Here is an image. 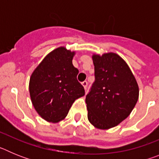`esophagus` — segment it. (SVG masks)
Wrapping results in <instances>:
<instances>
[{
  "instance_id": "34e87169",
  "label": "esophagus",
  "mask_w": 159,
  "mask_h": 159,
  "mask_svg": "<svg viewBox=\"0 0 159 159\" xmlns=\"http://www.w3.org/2000/svg\"><path fill=\"white\" fill-rule=\"evenodd\" d=\"M88 81H84V82H82V85L83 86H84V88H85V89H87V88H88Z\"/></svg>"
}]
</instances>
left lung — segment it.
I'll return each mask as SVG.
<instances>
[{"label": "left lung", "instance_id": "left-lung-1", "mask_svg": "<svg viewBox=\"0 0 159 159\" xmlns=\"http://www.w3.org/2000/svg\"><path fill=\"white\" fill-rule=\"evenodd\" d=\"M95 81L86 95L88 120L106 130L127 119L139 99V86L124 60L116 53L92 57Z\"/></svg>", "mask_w": 159, "mask_h": 159}]
</instances>
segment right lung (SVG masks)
Wrapping results in <instances>:
<instances>
[{
  "instance_id": "add662e5",
  "label": "right lung",
  "mask_w": 159,
  "mask_h": 159,
  "mask_svg": "<svg viewBox=\"0 0 159 159\" xmlns=\"http://www.w3.org/2000/svg\"><path fill=\"white\" fill-rule=\"evenodd\" d=\"M74 55L64 47L55 49L31 75V100L37 113L48 122L64 119L75 99L85 95L77 80L79 70L72 64Z\"/></svg>"
}]
</instances>
